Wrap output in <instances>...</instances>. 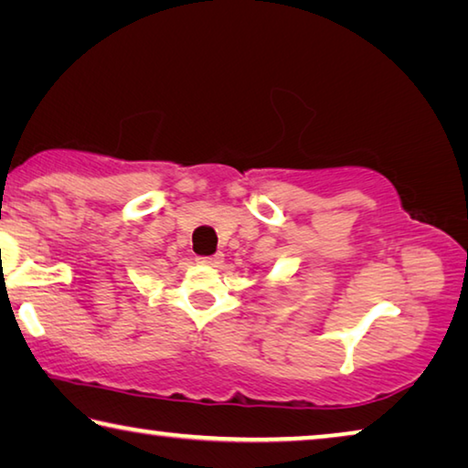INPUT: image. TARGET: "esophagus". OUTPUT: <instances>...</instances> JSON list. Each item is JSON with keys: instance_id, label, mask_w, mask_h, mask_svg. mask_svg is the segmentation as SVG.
<instances>
[{"instance_id": "34e87169", "label": "esophagus", "mask_w": 468, "mask_h": 468, "mask_svg": "<svg viewBox=\"0 0 468 468\" xmlns=\"http://www.w3.org/2000/svg\"><path fill=\"white\" fill-rule=\"evenodd\" d=\"M196 262L202 266H218L223 262V253H217V256H197Z\"/></svg>"}]
</instances>
